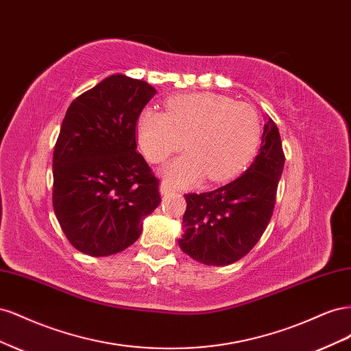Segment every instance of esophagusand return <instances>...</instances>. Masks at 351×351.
I'll return each mask as SVG.
<instances>
[{
	"label": "esophagus",
	"instance_id": "obj_1",
	"mask_svg": "<svg viewBox=\"0 0 351 351\" xmlns=\"http://www.w3.org/2000/svg\"><path fill=\"white\" fill-rule=\"evenodd\" d=\"M173 190H174V189L171 187V184L167 183V182H162L161 184H159V192H161L162 196H165V195H168V193H171Z\"/></svg>",
	"mask_w": 351,
	"mask_h": 351
}]
</instances>
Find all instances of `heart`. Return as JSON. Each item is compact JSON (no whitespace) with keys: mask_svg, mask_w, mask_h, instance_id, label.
<instances>
[{"mask_svg":"<svg viewBox=\"0 0 351 351\" xmlns=\"http://www.w3.org/2000/svg\"><path fill=\"white\" fill-rule=\"evenodd\" d=\"M137 137L152 164L187 147L162 176L177 186H192L206 176L224 182L239 174L258 149L261 121L246 102H234L224 95L200 92L178 95L167 101V114L154 108L142 111Z\"/></svg>","mask_w":351,"mask_h":351,"instance_id":"heart-1","label":"heart"}]
</instances>
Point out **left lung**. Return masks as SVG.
Wrapping results in <instances>:
<instances>
[{
    "label": "left lung",
    "instance_id": "left-lung-1",
    "mask_svg": "<svg viewBox=\"0 0 351 351\" xmlns=\"http://www.w3.org/2000/svg\"><path fill=\"white\" fill-rule=\"evenodd\" d=\"M265 120L259 152L246 171L212 192L184 196V232L178 246L200 263L237 262L269 224L285 158L278 127L268 115Z\"/></svg>",
    "mask_w": 351,
    "mask_h": 351
}]
</instances>
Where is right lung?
Returning <instances> with one entry per match:
<instances>
[{"label":"right lung","mask_w":351,"mask_h":351,"mask_svg":"<svg viewBox=\"0 0 351 351\" xmlns=\"http://www.w3.org/2000/svg\"><path fill=\"white\" fill-rule=\"evenodd\" d=\"M156 93L112 74L74 99L52 158V205L69 241L89 256L123 252L161 202L158 178L137 152L136 123Z\"/></svg>","instance_id":"add662e5"}]
</instances>
